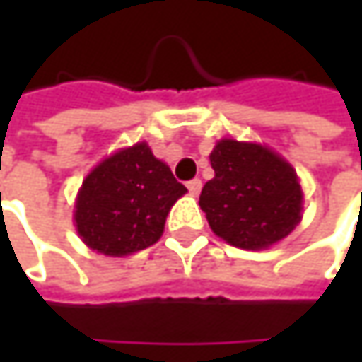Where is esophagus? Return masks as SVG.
<instances>
[{
	"label": "esophagus",
	"instance_id": "obj_1",
	"mask_svg": "<svg viewBox=\"0 0 362 362\" xmlns=\"http://www.w3.org/2000/svg\"><path fill=\"white\" fill-rule=\"evenodd\" d=\"M188 190H190V194H199L201 192V188H203V182L199 180V178H194V180H190L188 184Z\"/></svg>",
	"mask_w": 362,
	"mask_h": 362
}]
</instances>
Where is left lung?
<instances>
[{"label": "left lung", "mask_w": 362, "mask_h": 362, "mask_svg": "<svg viewBox=\"0 0 362 362\" xmlns=\"http://www.w3.org/2000/svg\"><path fill=\"white\" fill-rule=\"evenodd\" d=\"M214 178L199 205L211 230L241 250H266L302 220V186L296 170L274 151L220 140L209 155Z\"/></svg>", "instance_id": "8db88e82"}]
</instances>
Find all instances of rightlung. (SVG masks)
<instances>
[{
	"mask_svg": "<svg viewBox=\"0 0 362 362\" xmlns=\"http://www.w3.org/2000/svg\"><path fill=\"white\" fill-rule=\"evenodd\" d=\"M186 192L146 142L121 148L98 163L75 201L81 241L98 253L121 257L157 243L172 205Z\"/></svg>",
	"mask_w": 362,
	"mask_h": 362,
	"instance_id": "right-lung-1",
	"label": "right lung"
}]
</instances>
